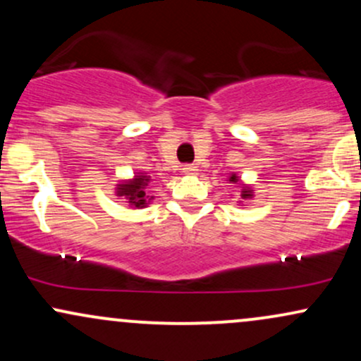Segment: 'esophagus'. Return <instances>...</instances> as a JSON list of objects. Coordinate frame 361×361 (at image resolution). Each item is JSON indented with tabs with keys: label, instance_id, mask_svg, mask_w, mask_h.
<instances>
[{
	"label": "esophagus",
	"instance_id": "1",
	"mask_svg": "<svg viewBox=\"0 0 361 361\" xmlns=\"http://www.w3.org/2000/svg\"><path fill=\"white\" fill-rule=\"evenodd\" d=\"M183 171L186 173V175H195V173H197L198 169H197V166H195V164H185Z\"/></svg>",
	"mask_w": 361,
	"mask_h": 361
}]
</instances>
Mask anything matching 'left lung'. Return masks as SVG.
<instances>
[{
	"label": "left lung",
	"instance_id": "left-lung-1",
	"mask_svg": "<svg viewBox=\"0 0 361 361\" xmlns=\"http://www.w3.org/2000/svg\"><path fill=\"white\" fill-rule=\"evenodd\" d=\"M231 181H238V176H231ZM247 197H251V190H246V188H244V192H243V198H247Z\"/></svg>",
	"mask_w": 361,
	"mask_h": 361
}]
</instances>
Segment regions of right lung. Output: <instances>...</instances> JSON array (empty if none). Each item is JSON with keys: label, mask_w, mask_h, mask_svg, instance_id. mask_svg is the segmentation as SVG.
Wrapping results in <instances>:
<instances>
[{"label": "right lung", "mask_w": 361, "mask_h": 361, "mask_svg": "<svg viewBox=\"0 0 361 361\" xmlns=\"http://www.w3.org/2000/svg\"><path fill=\"white\" fill-rule=\"evenodd\" d=\"M147 181H149L147 176L144 175L135 176L132 181L118 185L117 195L118 197L127 198L128 204H132L134 207H137V209H140V207L146 205V192H144V188H146Z\"/></svg>", "instance_id": "obj_1"}]
</instances>
